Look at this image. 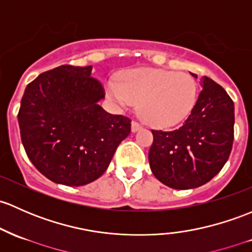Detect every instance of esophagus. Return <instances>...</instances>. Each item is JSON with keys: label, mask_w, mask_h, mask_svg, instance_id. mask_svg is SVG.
Wrapping results in <instances>:
<instances>
[{"label": "esophagus", "mask_w": 252, "mask_h": 252, "mask_svg": "<svg viewBox=\"0 0 252 252\" xmlns=\"http://www.w3.org/2000/svg\"><path fill=\"white\" fill-rule=\"evenodd\" d=\"M140 129H142V126H141V124H139L137 123V122H131V131H133V133H136V131H139Z\"/></svg>", "instance_id": "obj_1"}]
</instances>
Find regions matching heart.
<instances>
[{
    "mask_svg": "<svg viewBox=\"0 0 252 252\" xmlns=\"http://www.w3.org/2000/svg\"><path fill=\"white\" fill-rule=\"evenodd\" d=\"M107 93L123 107L140 104V113L155 128H171L184 122L194 108L198 97L195 81L187 73L163 68L129 71Z\"/></svg>",
    "mask_w": 252,
    "mask_h": 252,
    "instance_id": "1",
    "label": "heart"
}]
</instances>
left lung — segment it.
I'll list each match as a JSON object with an SVG mask.
<instances>
[{"instance_id": "8db88e82", "label": "left lung", "mask_w": 252, "mask_h": 252, "mask_svg": "<svg viewBox=\"0 0 252 252\" xmlns=\"http://www.w3.org/2000/svg\"><path fill=\"white\" fill-rule=\"evenodd\" d=\"M199 83L202 92L184 126L171 131L152 130L151 170L161 184L175 189H197L210 181L232 151L234 104L211 78L200 77Z\"/></svg>"}]
</instances>
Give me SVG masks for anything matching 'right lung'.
<instances>
[{
  "instance_id": "right-lung-1",
  "label": "right lung",
  "mask_w": 252,
  "mask_h": 252,
  "mask_svg": "<svg viewBox=\"0 0 252 252\" xmlns=\"http://www.w3.org/2000/svg\"><path fill=\"white\" fill-rule=\"evenodd\" d=\"M92 70L53 68L29 83L21 99L23 146L37 170L55 184L83 186L99 179L130 134V119L99 105L105 93Z\"/></svg>"
}]
</instances>
